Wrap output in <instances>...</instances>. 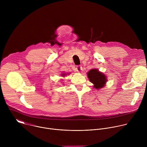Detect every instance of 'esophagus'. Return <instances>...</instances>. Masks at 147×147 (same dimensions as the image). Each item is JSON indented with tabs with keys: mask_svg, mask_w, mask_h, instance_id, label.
Wrapping results in <instances>:
<instances>
[{
	"mask_svg": "<svg viewBox=\"0 0 147 147\" xmlns=\"http://www.w3.org/2000/svg\"><path fill=\"white\" fill-rule=\"evenodd\" d=\"M82 70V67L81 66H77V71L78 73H80Z\"/></svg>",
	"mask_w": 147,
	"mask_h": 147,
	"instance_id": "obj_1",
	"label": "esophagus"
}]
</instances>
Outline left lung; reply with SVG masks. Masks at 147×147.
Returning a JSON list of instances; mask_svg holds the SVG:
<instances>
[{
    "instance_id": "1",
    "label": "left lung",
    "mask_w": 147,
    "mask_h": 147,
    "mask_svg": "<svg viewBox=\"0 0 147 147\" xmlns=\"http://www.w3.org/2000/svg\"><path fill=\"white\" fill-rule=\"evenodd\" d=\"M87 77L92 82L94 88L96 90L102 88L106 86L107 77L104 73L99 71L96 69H92L87 73Z\"/></svg>"
}]
</instances>
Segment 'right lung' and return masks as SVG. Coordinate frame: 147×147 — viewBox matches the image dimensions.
Instances as JSON below:
<instances>
[{
  "instance_id": "1",
  "label": "right lung",
  "mask_w": 147,
  "mask_h": 147,
  "mask_svg": "<svg viewBox=\"0 0 147 147\" xmlns=\"http://www.w3.org/2000/svg\"><path fill=\"white\" fill-rule=\"evenodd\" d=\"M70 73H69V74H67V73H62L61 74V77H65V76H66L67 74H69Z\"/></svg>"
}]
</instances>
